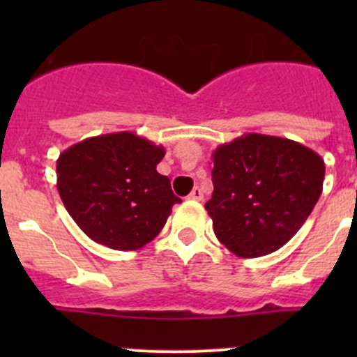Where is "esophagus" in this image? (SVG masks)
Returning <instances> with one entry per match:
<instances>
[{"instance_id": "esophagus-1", "label": "esophagus", "mask_w": 357, "mask_h": 357, "mask_svg": "<svg viewBox=\"0 0 357 357\" xmlns=\"http://www.w3.org/2000/svg\"><path fill=\"white\" fill-rule=\"evenodd\" d=\"M188 199H190V200H197V202H200V200H204V193H202V190H200V188H193V192L190 193Z\"/></svg>"}]
</instances>
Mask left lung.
<instances>
[{
  "label": "left lung",
  "mask_w": 357,
  "mask_h": 357,
  "mask_svg": "<svg viewBox=\"0 0 357 357\" xmlns=\"http://www.w3.org/2000/svg\"><path fill=\"white\" fill-rule=\"evenodd\" d=\"M205 204L219 242L238 257L278 250L301 229L323 192L325 162L297 142L248 132L212 153Z\"/></svg>",
  "instance_id": "8db88e82"
}]
</instances>
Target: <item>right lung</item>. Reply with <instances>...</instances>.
Masks as SVG:
<instances>
[{
    "instance_id": "right-lung-1",
    "label": "right lung",
    "mask_w": 357,
    "mask_h": 357,
    "mask_svg": "<svg viewBox=\"0 0 357 357\" xmlns=\"http://www.w3.org/2000/svg\"><path fill=\"white\" fill-rule=\"evenodd\" d=\"M165 155L136 132L121 131L75 143L56 160V188L75 225L114 250H138L164 228L181 204L167 176L157 172Z\"/></svg>"
}]
</instances>
